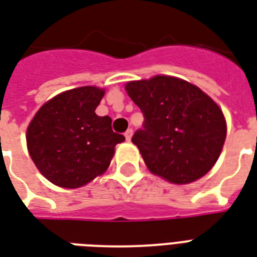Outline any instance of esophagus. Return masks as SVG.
Returning <instances> with one entry per match:
<instances>
[{
  "label": "esophagus",
  "mask_w": 257,
  "mask_h": 257,
  "mask_svg": "<svg viewBox=\"0 0 257 257\" xmlns=\"http://www.w3.org/2000/svg\"><path fill=\"white\" fill-rule=\"evenodd\" d=\"M132 135H133V131L132 129H128V131H126V132H125V139H126V140H131V139H132Z\"/></svg>",
  "instance_id": "obj_1"
}]
</instances>
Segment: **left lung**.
I'll use <instances>...</instances> for the list:
<instances>
[{"label":"left lung","mask_w":257,"mask_h":257,"mask_svg":"<svg viewBox=\"0 0 257 257\" xmlns=\"http://www.w3.org/2000/svg\"><path fill=\"white\" fill-rule=\"evenodd\" d=\"M125 90L146 117L132 137L154 175L189 185L210 171L226 139L221 107L198 86L170 75L131 81Z\"/></svg>","instance_id":"8db88e82"}]
</instances>
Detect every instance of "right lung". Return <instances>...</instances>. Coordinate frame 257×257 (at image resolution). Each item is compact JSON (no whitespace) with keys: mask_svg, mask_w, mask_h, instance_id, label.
I'll return each mask as SVG.
<instances>
[{"mask_svg":"<svg viewBox=\"0 0 257 257\" xmlns=\"http://www.w3.org/2000/svg\"><path fill=\"white\" fill-rule=\"evenodd\" d=\"M105 89L82 86L66 90L43 105L27 128V148L37 170L51 183L78 189L102 175L114 148L125 140L111 131L109 115L95 109Z\"/></svg>","mask_w":257,"mask_h":257,"instance_id":"1","label":"right lung"}]
</instances>
